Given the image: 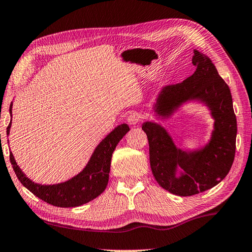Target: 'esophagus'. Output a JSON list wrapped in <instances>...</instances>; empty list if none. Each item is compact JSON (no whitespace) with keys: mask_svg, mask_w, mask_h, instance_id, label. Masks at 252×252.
I'll use <instances>...</instances> for the list:
<instances>
[{"mask_svg":"<svg viewBox=\"0 0 252 252\" xmlns=\"http://www.w3.org/2000/svg\"><path fill=\"white\" fill-rule=\"evenodd\" d=\"M141 120H142V116L140 115L139 113H137V112L131 113L130 115L128 116V123H129L130 125L139 124V123L141 122Z\"/></svg>","mask_w":252,"mask_h":252,"instance_id":"1","label":"esophagus"}]
</instances>
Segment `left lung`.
Here are the masks:
<instances>
[{
    "instance_id": "8db88e82",
    "label": "left lung",
    "mask_w": 252,
    "mask_h": 252,
    "mask_svg": "<svg viewBox=\"0 0 252 252\" xmlns=\"http://www.w3.org/2000/svg\"><path fill=\"white\" fill-rule=\"evenodd\" d=\"M192 63L195 72L183 82L164 87L155 107L158 115L168 117L189 99L204 102L215 120L210 144L195 153H187L175 147L163 127L151 122L142 125L156 181L179 196H191L217 185L228 174L236 153L237 120L229 87L205 55L194 50ZM178 166L181 176L176 175Z\"/></svg>"
}]
</instances>
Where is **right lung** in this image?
<instances>
[{
    "label": "right lung",
    "mask_w": 252,
    "mask_h": 252,
    "mask_svg": "<svg viewBox=\"0 0 252 252\" xmlns=\"http://www.w3.org/2000/svg\"><path fill=\"white\" fill-rule=\"evenodd\" d=\"M9 114L12 116V104L9 106ZM11 124L12 120L6 128L7 135L9 134ZM128 130L129 127L127 124L117 126L111 134L99 142L83 171L63 183L54 185L34 183L22 172L12 153L9 154V160L20 182L40 200L58 207L80 206L94 200L106 189L110 177L108 174L111 169L112 155L118 142Z\"/></svg>",
    "instance_id": "obj_1"
}]
</instances>
